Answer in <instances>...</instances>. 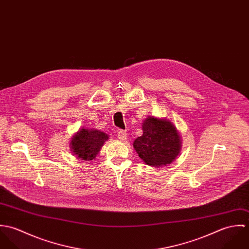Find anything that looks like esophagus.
<instances>
[{"label":"esophagus","instance_id":"1","mask_svg":"<svg viewBox=\"0 0 249 249\" xmlns=\"http://www.w3.org/2000/svg\"><path fill=\"white\" fill-rule=\"evenodd\" d=\"M117 135H118V139L120 140V141H124V140H126V132L124 131V130H122V129H120V130H118V132H117Z\"/></svg>","mask_w":249,"mask_h":249}]
</instances>
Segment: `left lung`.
<instances>
[{
    "mask_svg": "<svg viewBox=\"0 0 249 249\" xmlns=\"http://www.w3.org/2000/svg\"><path fill=\"white\" fill-rule=\"evenodd\" d=\"M181 141L177 128L168 120L148 117L142 124V135L133 146L142 161L159 167L171 164L180 152Z\"/></svg>",
    "mask_w": 249,
    "mask_h": 249,
    "instance_id": "1",
    "label": "left lung"
}]
</instances>
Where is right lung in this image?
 Here are the masks:
<instances>
[{
    "label": "right lung",
    "mask_w": 249,
    "mask_h": 249,
    "mask_svg": "<svg viewBox=\"0 0 249 249\" xmlns=\"http://www.w3.org/2000/svg\"><path fill=\"white\" fill-rule=\"evenodd\" d=\"M108 140L107 133L97 129H81L71 139L73 153L82 160H93Z\"/></svg>",
    "instance_id": "1"
}]
</instances>
